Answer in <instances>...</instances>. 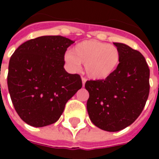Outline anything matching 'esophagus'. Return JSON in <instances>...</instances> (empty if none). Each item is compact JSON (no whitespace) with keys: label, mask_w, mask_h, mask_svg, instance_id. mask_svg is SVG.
I'll return each instance as SVG.
<instances>
[{"label":"esophagus","mask_w":159,"mask_h":159,"mask_svg":"<svg viewBox=\"0 0 159 159\" xmlns=\"http://www.w3.org/2000/svg\"><path fill=\"white\" fill-rule=\"evenodd\" d=\"M82 81H83V86L84 87V85H85V83H86L87 79H86V78H85V77H83V78H82Z\"/></svg>","instance_id":"obj_1"}]
</instances>
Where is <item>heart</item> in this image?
I'll return each mask as SVG.
<instances>
[{"label": "heart", "instance_id": "b5f03b06", "mask_svg": "<svg viewBox=\"0 0 159 159\" xmlns=\"http://www.w3.org/2000/svg\"><path fill=\"white\" fill-rule=\"evenodd\" d=\"M120 52L117 47L97 40H87L77 43L65 54V61L72 70L85 64V72L93 80L110 77L119 66Z\"/></svg>", "mask_w": 159, "mask_h": 159}]
</instances>
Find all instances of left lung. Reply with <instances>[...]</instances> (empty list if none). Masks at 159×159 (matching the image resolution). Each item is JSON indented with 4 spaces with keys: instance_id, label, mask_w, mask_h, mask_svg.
Listing matches in <instances>:
<instances>
[{
    "instance_id": "8db88e82",
    "label": "left lung",
    "mask_w": 159,
    "mask_h": 159,
    "mask_svg": "<svg viewBox=\"0 0 159 159\" xmlns=\"http://www.w3.org/2000/svg\"><path fill=\"white\" fill-rule=\"evenodd\" d=\"M120 52L119 66L107 79L85 83L89 93L87 110L100 129L117 132L140 116L149 95L150 70L144 56L126 44L114 42Z\"/></svg>"
}]
</instances>
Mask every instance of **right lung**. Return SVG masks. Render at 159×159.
I'll list each match as a JSON object with an SVG mask.
<instances>
[{
    "mask_svg": "<svg viewBox=\"0 0 159 159\" xmlns=\"http://www.w3.org/2000/svg\"><path fill=\"white\" fill-rule=\"evenodd\" d=\"M74 42L61 36H40L24 42L11 56L10 97L20 118L30 126L57 122L66 102L83 86L78 74L64 68L65 53Z\"/></svg>",
    "mask_w": 159,
    "mask_h": 159,
    "instance_id": "obj_1",
    "label": "right lung"
}]
</instances>
